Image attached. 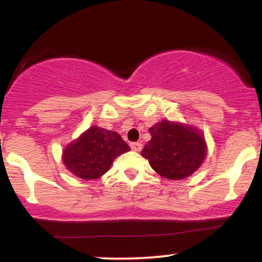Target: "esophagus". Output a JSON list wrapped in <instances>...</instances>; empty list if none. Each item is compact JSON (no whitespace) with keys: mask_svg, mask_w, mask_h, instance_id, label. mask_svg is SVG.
Listing matches in <instances>:
<instances>
[{"mask_svg":"<svg viewBox=\"0 0 262 262\" xmlns=\"http://www.w3.org/2000/svg\"><path fill=\"white\" fill-rule=\"evenodd\" d=\"M130 148L133 149L134 151H140L141 148H143V145H141V143H132Z\"/></svg>","mask_w":262,"mask_h":262,"instance_id":"obj_1","label":"esophagus"}]
</instances>
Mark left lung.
I'll list each match as a JSON object with an SVG mask.
<instances>
[{"label":"left lung","instance_id":"left-lung-1","mask_svg":"<svg viewBox=\"0 0 262 262\" xmlns=\"http://www.w3.org/2000/svg\"><path fill=\"white\" fill-rule=\"evenodd\" d=\"M151 139L141 150L155 172L167 180H182L200 169L207 156L202 130L191 124L162 119L149 128Z\"/></svg>","mask_w":262,"mask_h":262}]
</instances>
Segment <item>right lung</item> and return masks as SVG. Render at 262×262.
<instances>
[{
    "mask_svg": "<svg viewBox=\"0 0 262 262\" xmlns=\"http://www.w3.org/2000/svg\"><path fill=\"white\" fill-rule=\"evenodd\" d=\"M130 150L117 132L92 125L62 150V162L75 176L96 180L112 166L117 156Z\"/></svg>",
    "mask_w": 262,
    "mask_h": 262,
    "instance_id": "obj_1",
    "label": "right lung"
}]
</instances>
